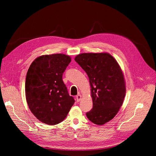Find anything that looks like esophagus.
I'll use <instances>...</instances> for the list:
<instances>
[{
  "instance_id": "1",
  "label": "esophagus",
  "mask_w": 156,
  "mask_h": 156,
  "mask_svg": "<svg viewBox=\"0 0 156 156\" xmlns=\"http://www.w3.org/2000/svg\"><path fill=\"white\" fill-rule=\"evenodd\" d=\"M81 95L79 94L76 96V100L77 102H79L80 101H81Z\"/></svg>"
}]
</instances>
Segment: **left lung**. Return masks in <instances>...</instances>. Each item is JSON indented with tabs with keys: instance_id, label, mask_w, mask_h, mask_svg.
<instances>
[{
	"instance_id": "1",
	"label": "left lung",
	"mask_w": 156,
	"mask_h": 156,
	"mask_svg": "<svg viewBox=\"0 0 156 156\" xmlns=\"http://www.w3.org/2000/svg\"><path fill=\"white\" fill-rule=\"evenodd\" d=\"M75 60L85 71L91 87L93 108L87 112V116L94 124H105L116 116L126 95L120 66L107 53L79 54Z\"/></svg>"
}]
</instances>
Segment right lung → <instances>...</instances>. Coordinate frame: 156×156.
<instances>
[{
    "instance_id": "add662e5",
    "label": "right lung",
    "mask_w": 156,
    "mask_h": 156,
    "mask_svg": "<svg viewBox=\"0 0 156 156\" xmlns=\"http://www.w3.org/2000/svg\"><path fill=\"white\" fill-rule=\"evenodd\" d=\"M71 62L64 54L42 55L28 69L25 96L30 111L44 124L53 126L62 122L74 104L63 82L62 75Z\"/></svg>"
}]
</instances>
